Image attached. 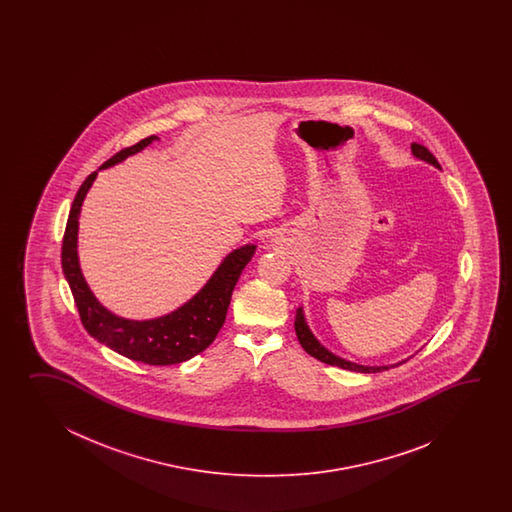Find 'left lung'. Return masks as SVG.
<instances>
[{
    "mask_svg": "<svg viewBox=\"0 0 512 512\" xmlns=\"http://www.w3.org/2000/svg\"><path fill=\"white\" fill-rule=\"evenodd\" d=\"M412 153H414V157H417L419 161H425V163L432 164V166L441 170L437 159H435L432 153L428 152V148H425L423 144L414 142V144H412ZM294 331H296V337L300 340L302 348H304L311 357H315V359L320 360V362H326L329 366H338V368H342V370L359 371V373H377V371L388 370V368H392V366L401 364V362H397V364H392V366H362V364L342 359V357H338L335 353H331L329 349L324 348V346L318 342V338L313 335V331L307 326L304 307H298V309H296Z\"/></svg>",
    "mask_w": 512,
    "mask_h": 512,
    "instance_id": "obj_1",
    "label": "left lung"
}]
</instances>
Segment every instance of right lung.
I'll return each mask as SVG.
<instances>
[{"mask_svg": "<svg viewBox=\"0 0 512 512\" xmlns=\"http://www.w3.org/2000/svg\"><path fill=\"white\" fill-rule=\"evenodd\" d=\"M153 141H159V137L150 135L130 148L120 150L97 172L87 175L69 210L62 243V269L75 298L80 320L91 337L97 338L100 344L117 351L122 357L152 366H168L196 357L218 337L219 329L227 318L232 291L240 280L241 271L252 260L256 245L247 243L227 254L199 293L168 315L150 320H130L111 313L98 302L97 296L87 285L78 261V218L82 203L100 170L122 163Z\"/></svg>", "mask_w": 512, "mask_h": 512, "instance_id": "add662e5", "label": "right lung"}]
</instances>
